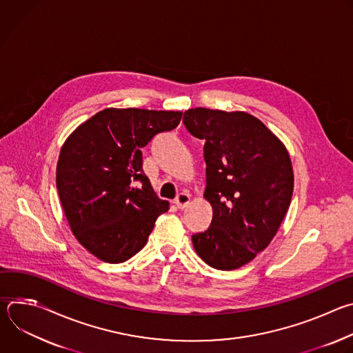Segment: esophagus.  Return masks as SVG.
Here are the masks:
<instances>
[{
    "label": "esophagus",
    "mask_w": 353,
    "mask_h": 353,
    "mask_svg": "<svg viewBox=\"0 0 353 353\" xmlns=\"http://www.w3.org/2000/svg\"><path fill=\"white\" fill-rule=\"evenodd\" d=\"M173 203L177 205V208L183 210V208H185V207L188 205V203H190V195H188L187 192H181V194H179V195L174 198Z\"/></svg>",
    "instance_id": "1"
}]
</instances>
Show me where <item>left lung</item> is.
<instances>
[{
    "label": "left lung",
    "instance_id": "left-lung-1",
    "mask_svg": "<svg viewBox=\"0 0 353 353\" xmlns=\"http://www.w3.org/2000/svg\"><path fill=\"white\" fill-rule=\"evenodd\" d=\"M183 124L205 142L204 196L214 211L210 228L191 236L192 245L212 268H240L271 243L290 205L289 154L248 113L196 108L184 113Z\"/></svg>",
    "mask_w": 353,
    "mask_h": 353
}]
</instances>
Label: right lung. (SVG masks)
<instances>
[{
	"label": "right lung",
	"instance_id": "obj_1",
	"mask_svg": "<svg viewBox=\"0 0 353 353\" xmlns=\"http://www.w3.org/2000/svg\"><path fill=\"white\" fill-rule=\"evenodd\" d=\"M180 120V112L105 109L63 145L56 176L61 205L78 241L99 260H130L169 210L142 170L141 149Z\"/></svg>",
	"mask_w": 353,
	"mask_h": 353
}]
</instances>
